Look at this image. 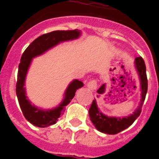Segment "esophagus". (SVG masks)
Masks as SVG:
<instances>
[{
	"instance_id": "esophagus-1",
	"label": "esophagus",
	"mask_w": 159,
	"mask_h": 159,
	"mask_svg": "<svg viewBox=\"0 0 159 159\" xmlns=\"http://www.w3.org/2000/svg\"><path fill=\"white\" fill-rule=\"evenodd\" d=\"M87 87L90 88L91 90H95L97 89V82L96 80H92V81H90L88 83H87Z\"/></svg>"
}]
</instances>
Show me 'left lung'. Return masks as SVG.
I'll list each match as a JSON object with an SVG mask.
<instances>
[{
	"label": "left lung",
	"instance_id": "left-lung-1",
	"mask_svg": "<svg viewBox=\"0 0 159 159\" xmlns=\"http://www.w3.org/2000/svg\"><path fill=\"white\" fill-rule=\"evenodd\" d=\"M136 71L138 72L139 82H140L141 90V99L138 108L134 111L129 116H123V117H116V116H107L100 111L97 104L96 99L93 100L92 106L89 109L90 120H92V124L97 128V130L107 134H116L124 129H125L134 122L136 119L138 118L142 111L143 102L145 100L146 93L148 91V80L146 75V66L144 61L141 57H136L134 60ZM106 85L103 84L100 87L97 92L99 94H102L105 92ZM99 97V96H98Z\"/></svg>",
	"mask_w": 159,
	"mask_h": 159
}]
</instances>
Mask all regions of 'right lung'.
I'll return each instance as SVG.
<instances>
[{"label": "right lung", "instance_id": "1", "mask_svg": "<svg viewBox=\"0 0 159 159\" xmlns=\"http://www.w3.org/2000/svg\"><path fill=\"white\" fill-rule=\"evenodd\" d=\"M81 31L78 30H56L50 33L44 34L34 39L28 46L24 52L19 64L18 76L16 82V96L24 116L27 120L37 127H48L52 125L57 121L58 118L65 111L66 106L69 104L77 89L83 87V83L77 79L70 82L68 87L65 91L64 97L61 103L55 108L44 110L39 108L34 105L31 104L30 100L26 96L25 78L29 67L34 57L43 54L48 49L53 48L58 43L65 41L73 40L79 38Z\"/></svg>", "mask_w": 159, "mask_h": 159}]
</instances>
